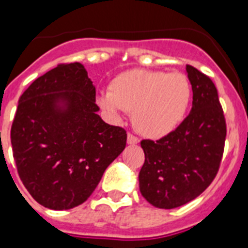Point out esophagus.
I'll list each match as a JSON object with an SVG mask.
<instances>
[{
    "mask_svg": "<svg viewBox=\"0 0 248 248\" xmlns=\"http://www.w3.org/2000/svg\"><path fill=\"white\" fill-rule=\"evenodd\" d=\"M127 143L128 144H138L139 143V138L132 134H128L127 135Z\"/></svg>",
    "mask_w": 248,
    "mask_h": 248,
    "instance_id": "34e87169",
    "label": "esophagus"
}]
</instances>
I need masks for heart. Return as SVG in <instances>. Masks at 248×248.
<instances>
[{"label": "heart", "mask_w": 248, "mask_h": 248, "mask_svg": "<svg viewBox=\"0 0 248 248\" xmlns=\"http://www.w3.org/2000/svg\"><path fill=\"white\" fill-rule=\"evenodd\" d=\"M192 99V85L183 73L130 69L110 81L99 97L101 108L114 118L132 112V124L147 138H162L184 118Z\"/></svg>", "instance_id": "1"}]
</instances>
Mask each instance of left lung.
<instances>
[{
	"label": "left lung",
	"mask_w": 248,
	"mask_h": 248,
	"mask_svg": "<svg viewBox=\"0 0 248 248\" xmlns=\"http://www.w3.org/2000/svg\"><path fill=\"white\" fill-rule=\"evenodd\" d=\"M193 90L192 110L161 139L141 140L145 161L140 193L157 208L188 203L208 188L223 158L227 122L211 78L186 64Z\"/></svg>",
	"instance_id": "left-lung-1"
}]
</instances>
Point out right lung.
Here are the masks:
<instances>
[{
	"instance_id": "add662e5",
	"label": "right lung",
	"mask_w": 248,
	"mask_h": 248,
	"mask_svg": "<svg viewBox=\"0 0 248 248\" xmlns=\"http://www.w3.org/2000/svg\"><path fill=\"white\" fill-rule=\"evenodd\" d=\"M95 100V86L79 63L58 64L19 99L14 161L27 190L45 207L83 203L126 147V130L105 124Z\"/></svg>"
}]
</instances>
